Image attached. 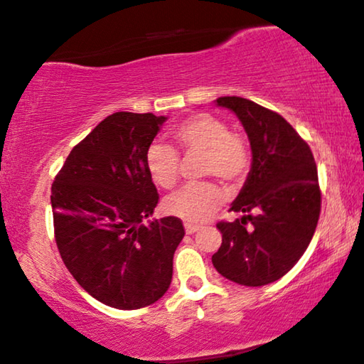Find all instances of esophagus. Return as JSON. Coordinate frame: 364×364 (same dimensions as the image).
<instances>
[{
  "label": "esophagus",
  "mask_w": 364,
  "mask_h": 364,
  "mask_svg": "<svg viewBox=\"0 0 364 364\" xmlns=\"http://www.w3.org/2000/svg\"><path fill=\"white\" fill-rule=\"evenodd\" d=\"M184 231H186V234H194V232L201 231V226H196V224L186 223V224H184Z\"/></svg>",
  "instance_id": "esophagus-1"
}]
</instances>
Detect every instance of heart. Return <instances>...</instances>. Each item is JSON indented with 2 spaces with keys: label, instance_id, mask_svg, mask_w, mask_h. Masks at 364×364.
Returning <instances> with one entry per match:
<instances>
[{
  "label": "heart",
  "instance_id": "1",
  "mask_svg": "<svg viewBox=\"0 0 364 364\" xmlns=\"http://www.w3.org/2000/svg\"><path fill=\"white\" fill-rule=\"evenodd\" d=\"M175 140L183 153L203 155V176H218L237 183L250 165L249 143L239 133L229 132L226 122L209 114L184 120L175 129ZM146 168L151 180L171 189L180 178V160L171 146L155 143L146 151ZM226 194L214 183H198L181 188L165 199V211L186 223H203L221 206Z\"/></svg>",
  "mask_w": 364,
  "mask_h": 364
}]
</instances>
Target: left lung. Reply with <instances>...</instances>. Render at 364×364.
Instances as JSON below:
<instances>
[{
    "label": "left lung",
    "instance_id": "obj_1",
    "mask_svg": "<svg viewBox=\"0 0 364 364\" xmlns=\"http://www.w3.org/2000/svg\"><path fill=\"white\" fill-rule=\"evenodd\" d=\"M250 143V171L219 223L223 244L213 265L239 285L262 287L289 272L309 247L320 216L318 173L310 146L284 117L242 97H219Z\"/></svg>",
    "mask_w": 364,
    "mask_h": 364
}]
</instances>
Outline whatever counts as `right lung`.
<instances>
[{
	"mask_svg": "<svg viewBox=\"0 0 364 364\" xmlns=\"http://www.w3.org/2000/svg\"><path fill=\"white\" fill-rule=\"evenodd\" d=\"M165 115L117 112L73 148L50 188L55 242L95 300L119 310L155 304L170 289L184 237L178 218L150 219L158 193L146 151Z\"/></svg>",
	"mask_w": 364,
	"mask_h": 364,
	"instance_id": "add662e5",
	"label": "right lung"
}]
</instances>
